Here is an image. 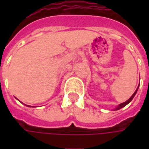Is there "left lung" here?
<instances>
[{
    "instance_id": "obj_1",
    "label": "left lung",
    "mask_w": 149,
    "mask_h": 149,
    "mask_svg": "<svg viewBox=\"0 0 149 149\" xmlns=\"http://www.w3.org/2000/svg\"><path fill=\"white\" fill-rule=\"evenodd\" d=\"M138 88H139V86H138ZM138 88H136V90L135 91L134 93H133V94H132V97H130V98H129V99H128V100H126V101H125V102H124V103L120 104H119L118 106H117V107H116V108L115 110L120 109L121 108H123V107L126 106V105H127V104H128V103H130V102H131V101H132V100L133 99V97H135V95H136V92H137V90H138Z\"/></svg>"
}]
</instances>
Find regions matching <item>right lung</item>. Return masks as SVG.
Wrapping results in <instances>:
<instances>
[{
    "mask_svg": "<svg viewBox=\"0 0 149 149\" xmlns=\"http://www.w3.org/2000/svg\"><path fill=\"white\" fill-rule=\"evenodd\" d=\"M27 106H29V105H27Z\"/></svg>",
    "mask_w": 149,
    "mask_h": 149,
    "instance_id": "1",
    "label": "right lung"
}]
</instances>
